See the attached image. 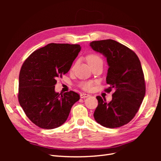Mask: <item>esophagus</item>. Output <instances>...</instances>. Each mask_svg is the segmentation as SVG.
<instances>
[{"label":"esophagus","instance_id":"1","mask_svg":"<svg viewBox=\"0 0 161 161\" xmlns=\"http://www.w3.org/2000/svg\"><path fill=\"white\" fill-rule=\"evenodd\" d=\"M80 98L83 99V98H86V97H89L90 95H89V94H86V93H84V92H82V93H80Z\"/></svg>","mask_w":161,"mask_h":161}]
</instances>
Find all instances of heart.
I'll list each match as a JSON object with an SVG mask.
<instances>
[{"mask_svg":"<svg viewBox=\"0 0 161 161\" xmlns=\"http://www.w3.org/2000/svg\"><path fill=\"white\" fill-rule=\"evenodd\" d=\"M87 62L89 64H91L92 62H95L97 61H101V58L95 54H91L86 58ZM80 86L85 90H90L92 88V83L90 82H83L80 83Z\"/></svg>","mask_w":161,"mask_h":161,"instance_id":"obj_1","label":"heart"}]
</instances>
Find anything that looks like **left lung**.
<instances>
[{
	"instance_id": "obj_1",
	"label": "left lung",
	"mask_w": 161,
	"mask_h": 161,
	"mask_svg": "<svg viewBox=\"0 0 161 161\" xmlns=\"http://www.w3.org/2000/svg\"><path fill=\"white\" fill-rule=\"evenodd\" d=\"M90 46L107 58L109 69L106 82L110 87L106 90H115L109 103L101 97H97L98 106L94 118L105 128L121 127L134 118L145 95V80L140 61L134 52L113 40L93 41Z\"/></svg>"
}]
</instances>
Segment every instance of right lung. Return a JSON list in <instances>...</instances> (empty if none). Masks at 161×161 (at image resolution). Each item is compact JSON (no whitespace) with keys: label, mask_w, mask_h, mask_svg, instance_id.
Here are the masks:
<instances>
[{"label":"right lung","mask_w":161,"mask_h":161,"mask_svg":"<svg viewBox=\"0 0 161 161\" xmlns=\"http://www.w3.org/2000/svg\"><path fill=\"white\" fill-rule=\"evenodd\" d=\"M80 49L79 44L49 43L33 52L23 64L19 77V104L38 127H59L80 99L74 91L56 92L55 85L58 77L69 71Z\"/></svg>","instance_id":"right-lung-1"}]
</instances>
